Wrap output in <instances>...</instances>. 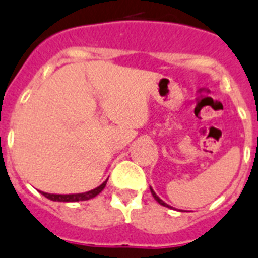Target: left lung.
I'll use <instances>...</instances> for the list:
<instances>
[{
  "mask_svg": "<svg viewBox=\"0 0 258 258\" xmlns=\"http://www.w3.org/2000/svg\"><path fill=\"white\" fill-rule=\"evenodd\" d=\"M150 192H151V195H153V197H154V198H155L156 201L159 202V204H160V205H162V206H166V208H171V206H169V205H168V204H166V202L163 201V200H160V198H159V197H158V196H156V193H155V192H154V189H153V188H151V186H150Z\"/></svg>",
  "mask_w": 258,
  "mask_h": 258,
  "instance_id": "8db88e82",
  "label": "left lung"
}]
</instances>
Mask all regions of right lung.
<instances>
[{
    "label": "right lung",
    "instance_id": "add662e5",
    "mask_svg": "<svg viewBox=\"0 0 258 258\" xmlns=\"http://www.w3.org/2000/svg\"><path fill=\"white\" fill-rule=\"evenodd\" d=\"M108 179L105 180L103 184H100L99 186H96L95 189H91L89 192L85 193H73V195H52V193H45L40 192L44 197H47L50 201H57V202H78V201H87V200H91V198L96 197L99 193L102 192L103 189L105 188V184H107Z\"/></svg>",
    "mask_w": 258,
    "mask_h": 258
}]
</instances>
